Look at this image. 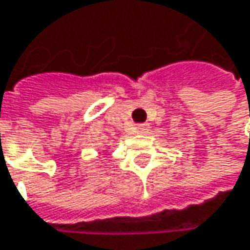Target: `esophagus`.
<instances>
[{"label":"esophagus","instance_id":"esophagus-1","mask_svg":"<svg viewBox=\"0 0 250 250\" xmlns=\"http://www.w3.org/2000/svg\"><path fill=\"white\" fill-rule=\"evenodd\" d=\"M136 131H137V133H147V131H149V125H137V127H136Z\"/></svg>","mask_w":250,"mask_h":250}]
</instances>
